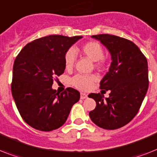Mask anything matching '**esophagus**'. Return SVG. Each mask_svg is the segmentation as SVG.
I'll list each match as a JSON object with an SVG mask.
<instances>
[{"mask_svg":"<svg viewBox=\"0 0 157 157\" xmlns=\"http://www.w3.org/2000/svg\"><path fill=\"white\" fill-rule=\"evenodd\" d=\"M87 98V94L85 93H81V99H85Z\"/></svg>","mask_w":157,"mask_h":157,"instance_id":"obj_1","label":"esophagus"}]
</instances>
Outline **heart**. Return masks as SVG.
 <instances>
[{"mask_svg": "<svg viewBox=\"0 0 157 157\" xmlns=\"http://www.w3.org/2000/svg\"><path fill=\"white\" fill-rule=\"evenodd\" d=\"M81 52L85 56L94 62H102L103 52L102 47L98 42H89L82 46ZM76 59V53L73 49L68 50L64 57V63L66 68H71L73 66ZM97 80L95 76L76 75L72 79V84L79 90H88L92 87L94 82Z\"/></svg>", "mask_w": 157, "mask_h": 157, "instance_id": "heart-1", "label": "heart"}]
</instances>
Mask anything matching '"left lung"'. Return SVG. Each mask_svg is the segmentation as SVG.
I'll list each match as a JSON object with an SVG mask.
<instances>
[{
    "mask_svg": "<svg viewBox=\"0 0 157 157\" xmlns=\"http://www.w3.org/2000/svg\"><path fill=\"white\" fill-rule=\"evenodd\" d=\"M91 38L100 41L111 56L109 71L100 82L101 91L109 90V98L90 94L96 108L90 112L91 120L103 129L123 127L138 113L148 89L147 61L140 48L130 40L111 34Z\"/></svg>",
    "mask_w": 157,
    "mask_h": 157,
    "instance_id": "obj_1",
    "label": "left lung"
}]
</instances>
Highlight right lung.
<instances>
[{
	"instance_id": "add662e5",
	"label": "right lung",
	"mask_w": 157,
	"mask_h": 157,
	"mask_svg": "<svg viewBox=\"0 0 157 157\" xmlns=\"http://www.w3.org/2000/svg\"><path fill=\"white\" fill-rule=\"evenodd\" d=\"M82 36L49 35L24 47L13 67L11 91L21 118L39 131L51 132L63 126L80 93L67 88L52 89L53 77L63 74L66 52Z\"/></svg>"
}]
</instances>
